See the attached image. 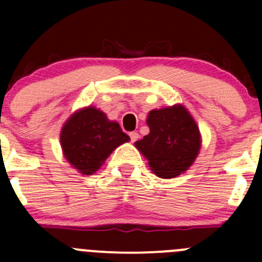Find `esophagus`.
Returning a JSON list of instances; mask_svg holds the SVG:
<instances>
[{"label": "esophagus", "instance_id": "esophagus-1", "mask_svg": "<svg viewBox=\"0 0 262 262\" xmlns=\"http://www.w3.org/2000/svg\"><path fill=\"white\" fill-rule=\"evenodd\" d=\"M129 137H130V141H132V142H136V141H138L139 134L137 133V132H132V133L129 134Z\"/></svg>", "mask_w": 262, "mask_h": 262}]
</instances>
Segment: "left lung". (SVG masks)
I'll return each instance as SVG.
<instances>
[{
  "instance_id": "obj_1",
  "label": "left lung",
  "mask_w": 262,
  "mask_h": 262,
  "mask_svg": "<svg viewBox=\"0 0 262 262\" xmlns=\"http://www.w3.org/2000/svg\"><path fill=\"white\" fill-rule=\"evenodd\" d=\"M149 133L134 143L147 158L150 171L161 179L185 173L195 162L202 147L199 126L181 104L148 113Z\"/></svg>"
}]
</instances>
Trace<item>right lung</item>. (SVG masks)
Masks as SVG:
<instances>
[{
    "instance_id": "add662e5",
    "label": "right lung",
    "mask_w": 262,
    "mask_h": 262,
    "mask_svg": "<svg viewBox=\"0 0 262 262\" xmlns=\"http://www.w3.org/2000/svg\"><path fill=\"white\" fill-rule=\"evenodd\" d=\"M129 141L118 121L109 120L95 106L73 113L60 130L63 156L75 170L86 176L100 170L113 150Z\"/></svg>"
}]
</instances>
